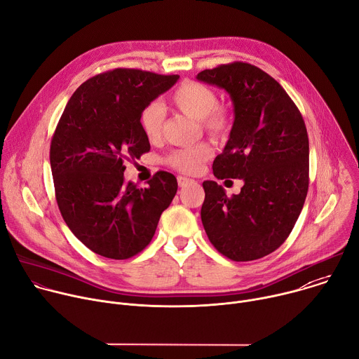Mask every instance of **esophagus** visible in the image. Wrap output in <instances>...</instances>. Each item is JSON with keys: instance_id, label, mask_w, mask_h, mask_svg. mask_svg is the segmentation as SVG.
I'll list each match as a JSON object with an SVG mask.
<instances>
[{"instance_id": "34e87169", "label": "esophagus", "mask_w": 359, "mask_h": 359, "mask_svg": "<svg viewBox=\"0 0 359 359\" xmlns=\"http://www.w3.org/2000/svg\"><path fill=\"white\" fill-rule=\"evenodd\" d=\"M177 183H179L180 187H186V186L194 183V180H193V179H189V177H184V176H179V177H177Z\"/></svg>"}]
</instances>
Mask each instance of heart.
Masks as SVG:
<instances>
[{"mask_svg":"<svg viewBox=\"0 0 359 359\" xmlns=\"http://www.w3.org/2000/svg\"><path fill=\"white\" fill-rule=\"evenodd\" d=\"M170 104L186 116L196 119L203 132L212 137H224L231 126V116L227 108L219 105L217 93L196 81L183 82L170 96ZM165 109L159 104L147 105L140 114V128L149 140H158L163 130ZM213 153L209 143L200 142L189 147L173 150L166 163L182 173H197L203 163Z\"/></svg>","mask_w":359,"mask_h":359,"instance_id":"obj_1","label":"heart"}]
</instances>
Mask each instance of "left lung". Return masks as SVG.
<instances>
[{
  "label": "left lung",
  "instance_id": "obj_1",
  "mask_svg": "<svg viewBox=\"0 0 359 359\" xmlns=\"http://www.w3.org/2000/svg\"><path fill=\"white\" fill-rule=\"evenodd\" d=\"M196 78L223 88L234 107L230 137L213 162V173L244 182L231 197L216 182H203V227L227 259H262L287 240L309 191L304 119L283 86L251 64L219 65Z\"/></svg>",
  "mask_w": 359,
  "mask_h": 359
}]
</instances>
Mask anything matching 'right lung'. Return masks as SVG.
<instances>
[{"instance_id":"1","label":"right lung","mask_w":359,"mask_h":359,"mask_svg":"<svg viewBox=\"0 0 359 359\" xmlns=\"http://www.w3.org/2000/svg\"><path fill=\"white\" fill-rule=\"evenodd\" d=\"M179 75L116 68L95 75L71 96L50 140L60 212L89 250L114 260L140 252L155 236L177 180L158 172L147 187L125 182V161L150 150L140 114Z\"/></svg>"}]
</instances>
